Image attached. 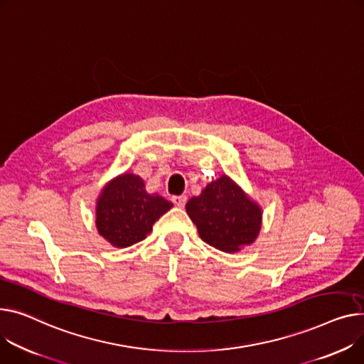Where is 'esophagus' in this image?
<instances>
[{
  "instance_id": "34e87169",
  "label": "esophagus",
  "mask_w": 364,
  "mask_h": 364,
  "mask_svg": "<svg viewBox=\"0 0 364 364\" xmlns=\"http://www.w3.org/2000/svg\"><path fill=\"white\" fill-rule=\"evenodd\" d=\"M173 202L177 205V206H180V208H183L184 205H186V202H187V198L186 196H173Z\"/></svg>"
}]
</instances>
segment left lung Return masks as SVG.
Returning <instances> with one entry per match:
<instances>
[{"label": "left lung", "mask_w": 364, "mask_h": 364, "mask_svg": "<svg viewBox=\"0 0 364 364\" xmlns=\"http://www.w3.org/2000/svg\"><path fill=\"white\" fill-rule=\"evenodd\" d=\"M186 210L208 245L223 252H237L252 245L260 230L262 212L232 180L223 176L191 198Z\"/></svg>", "instance_id": "8db88e82"}]
</instances>
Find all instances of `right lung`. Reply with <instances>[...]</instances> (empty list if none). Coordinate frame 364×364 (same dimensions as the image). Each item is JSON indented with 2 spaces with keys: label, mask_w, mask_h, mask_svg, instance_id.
Returning a JSON list of instances; mask_svg holds the SVG:
<instances>
[{
  "label": "right lung",
  "mask_w": 364,
  "mask_h": 364,
  "mask_svg": "<svg viewBox=\"0 0 364 364\" xmlns=\"http://www.w3.org/2000/svg\"><path fill=\"white\" fill-rule=\"evenodd\" d=\"M173 208L162 196L149 195L139 176L124 174L104 187L96 205V228L115 247L146 238L158 218Z\"/></svg>",
  "instance_id": "right-lung-1"
}]
</instances>
